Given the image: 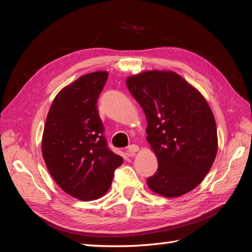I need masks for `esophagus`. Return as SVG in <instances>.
Masks as SVG:
<instances>
[{"label": "esophagus", "mask_w": 252, "mask_h": 252, "mask_svg": "<svg viewBox=\"0 0 252 252\" xmlns=\"http://www.w3.org/2000/svg\"><path fill=\"white\" fill-rule=\"evenodd\" d=\"M138 151H139V147L137 144H131V145H129V147H128V152L131 153V154L138 152Z\"/></svg>", "instance_id": "34e87169"}]
</instances>
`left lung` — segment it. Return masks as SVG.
Here are the masks:
<instances>
[{
  "label": "left lung",
  "mask_w": 252,
  "mask_h": 252,
  "mask_svg": "<svg viewBox=\"0 0 252 252\" xmlns=\"http://www.w3.org/2000/svg\"><path fill=\"white\" fill-rule=\"evenodd\" d=\"M128 91L147 116V140L158 171L147 182L164 197L191 192L204 180L218 151L214 113L198 89L169 70L128 76Z\"/></svg>",
  "instance_id": "left-lung-1"
}]
</instances>
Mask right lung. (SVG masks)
I'll return each mask as SVG.
<instances>
[{"label":"right lung","mask_w":252,"mask_h":252,"mask_svg":"<svg viewBox=\"0 0 252 252\" xmlns=\"http://www.w3.org/2000/svg\"><path fill=\"white\" fill-rule=\"evenodd\" d=\"M107 71L80 76L50 105L42 137V155L60 189L80 200L102 197L123 164L107 147L97 101Z\"/></svg>","instance_id":"1"}]
</instances>
